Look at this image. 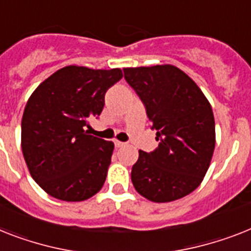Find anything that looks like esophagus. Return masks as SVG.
<instances>
[{"label": "esophagus", "instance_id": "esophagus-1", "mask_svg": "<svg viewBox=\"0 0 251 251\" xmlns=\"http://www.w3.org/2000/svg\"><path fill=\"white\" fill-rule=\"evenodd\" d=\"M114 145H115V148H123L124 142H122V141H118V140H114Z\"/></svg>", "mask_w": 251, "mask_h": 251}]
</instances>
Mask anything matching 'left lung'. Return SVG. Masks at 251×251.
I'll return each mask as SVG.
<instances>
[{"label":"left lung","instance_id":"left-lung-1","mask_svg":"<svg viewBox=\"0 0 251 251\" xmlns=\"http://www.w3.org/2000/svg\"><path fill=\"white\" fill-rule=\"evenodd\" d=\"M124 78L146 106L159 148L138 151L136 191L152 202L185 198L204 179L215 148L212 105L198 84L171 64L124 68Z\"/></svg>","mask_w":251,"mask_h":251}]
</instances>
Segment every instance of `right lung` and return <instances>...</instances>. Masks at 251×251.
Returning <instances> with one entry per match:
<instances>
[{
    "mask_svg": "<svg viewBox=\"0 0 251 251\" xmlns=\"http://www.w3.org/2000/svg\"><path fill=\"white\" fill-rule=\"evenodd\" d=\"M123 73L68 65L50 75L28 99L22 119V150L33 179L50 196L83 201L100 191L114 144L88 134L105 93Z\"/></svg>",
    "mask_w": 251,
    "mask_h": 251,
    "instance_id": "add662e5",
    "label": "right lung"
}]
</instances>
